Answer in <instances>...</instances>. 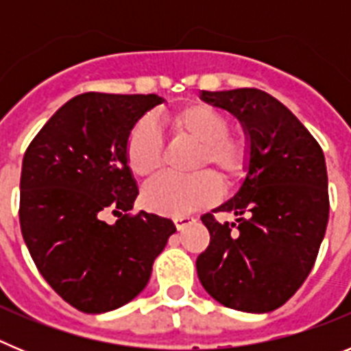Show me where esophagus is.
<instances>
[{"label": "esophagus", "instance_id": "1", "mask_svg": "<svg viewBox=\"0 0 351 351\" xmlns=\"http://www.w3.org/2000/svg\"><path fill=\"white\" fill-rule=\"evenodd\" d=\"M197 219L191 218V216H178V218H173V223H176V228L178 230H184L186 226L191 225V223H195Z\"/></svg>", "mask_w": 351, "mask_h": 351}]
</instances>
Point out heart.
Listing matches in <instances>:
<instances>
[{"label": "heart", "instance_id": "b5f03b06", "mask_svg": "<svg viewBox=\"0 0 351 351\" xmlns=\"http://www.w3.org/2000/svg\"><path fill=\"white\" fill-rule=\"evenodd\" d=\"M173 137L198 144L195 167L210 165L226 182L237 181L247 160V144L243 137L228 133V119L209 105L195 104L167 116ZM163 158V141L153 121L142 119L133 126L126 142V160L135 176L147 178L158 172ZM219 195L218 181L209 172L190 178L161 176L145 184L142 202L149 210L165 216H186Z\"/></svg>", "mask_w": 351, "mask_h": 351}]
</instances>
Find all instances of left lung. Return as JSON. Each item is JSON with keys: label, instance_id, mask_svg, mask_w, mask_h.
<instances>
[{"label": "left lung", "instance_id": "left-lung-1", "mask_svg": "<svg viewBox=\"0 0 351 351\" xmlns=\"http://www.w3.org/2000/svg\"><path fill=\"white\" fill-rule=\"evenodd\" d=\"M230 112L246 135L247 160L237 191L204 214L210 243L197 258L198 280L226 308L269 313L283 306L311 272L328 221L324 151L306 126L269 93L253 88L200 91Z\"/></svg>", "mask_w": 351, "mask_h": 351}]
</instances>
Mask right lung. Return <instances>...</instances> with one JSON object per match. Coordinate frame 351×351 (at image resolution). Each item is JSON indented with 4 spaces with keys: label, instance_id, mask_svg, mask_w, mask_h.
Masks as SVG:
<instances>
[{
    "label": "right lung",
    "instance_id": "1",
    "mask_svg": "<svg viewBox=\"0 0 351 351\" xmlns=\"http://www.w3.org/2000/svg\"><path fill=\"white\" fill-rule=\"evenodd\" d=\"M165 98L84 93L68 100L27 147L21 172V230L40 274L68 304L107 313L133 300L176 226L141 210L126 142ZM112 212L116 223L104 216Z\"/></svg>",
    "mask_w": 351,
    "mask_h": 351
}]
</instances>
